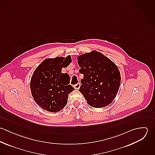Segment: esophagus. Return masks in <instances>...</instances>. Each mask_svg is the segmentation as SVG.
<instances>
[{"mask_svg": "<svg viewBox=\"0 0 155 155\" xmlns=\"http://www.w3.org/2000/svg\"><path fill=\"white\" fill-rule=\"evenodd\" d=\"M80 87H81V84H79V83H78V84H77L74 85V89H79V88H80Z\"/></svg>", "mask_w": 155, "mask_h": 155, "instance_id": "obj_1", "label": "esophagus"}]
</instances>
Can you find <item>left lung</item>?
I'll list each match as a JSON object with an SVG mask.
<instances>
[{"label": "left lung", "mask_w": 155, "mask_h": 155, "mask_svg": "<svg viewBox=\"0 0 155 155\" xmlns=\"http://www.w3.org/2000/svg\"><path fill=\"white\" fill-rule=\"evenodd\" d=\"M84 74L79 91L89 106L101 108L109 105L116 97L120 84V74L116 65L97 51L78 57Z\"/></svg>", "instance_id": "obj_1"}]
</instances>
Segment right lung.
Instances as JSON below:
<instances>
[{"label":"right lung","instance_id":"right-lung-1","mask_svg":"<svg viewBox=\"0 0 155 155\" xmlns=\"http://www.w3.org/2000/svg\"><path fill=\"white\" fill-rule=\"evenodd\" d=\"M71 63L70 55L66 58H47L35 70L30 90L35 101L42 109L57 112L66 106L68 94L74 88L69 85V75L62 73L61 70Z\"/></svg>","mask_w":155,"mask_h":155}]
</instances>
